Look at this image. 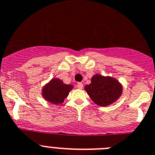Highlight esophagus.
<instances>
[{"mask_svg":"<svg viewBox=\"0 0 155 155\" xmlns=\"http://www.w3.org/2000/svg\"><path fill=\"white\" fill-rule=\"evenodd\" d=\"M77 88L78 89H79V90H82V89H83V84L82 83H77Z\"/></svg>","mask_w":155,"mask_h":155,"instance_id":"1","label":"esophagus"}]
</instances>
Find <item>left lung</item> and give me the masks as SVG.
I'll return each instance as SVG.
<instances>
[{
	"label": "left lung",
	"instance_id": "obj_1",
	"mask_svg": "<svg viewBox=\"0 0 155 155\" xmlns=\"http://www.w3.org/2000/svg\"><path fill=\"white\" fill-rule=\"evenodd\" d=\"M85 90L95 104L103 107L115 102L122 93V86L118 81L98 74L92 77L91 83L86 85Z\"/></svg>",
	"mask_w": 155,
	"mask_h": 155
}]
</instances>
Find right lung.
<instances>
[{"instance_id": "1", "label": "right lung", "mask_w": 155, "mask_h": 155, "mask_svg": "<svg viewBox=\"0 0 155 155\" xmlns=\"http://www.w3.org/2000/svg\"><path fill=\"white\" fill-rule=\"evenodd\" d=\"M72 89V85L64 84L60 79H53L42 90L44 98L48 102L54 104H62L67 96L69 91Z\"/></svg>"}]
</instances>
